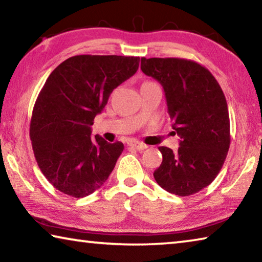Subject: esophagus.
I'll list each match as a JSON object with an SVG mask.
<instances>
[{"label":"esophagus","mask_w":262,"mask_h":262,"mask_svg":"<svg viewBox=\"0 0 262 262\" xmlns=\"http://www.w3.org/2000/svg\"><path fill=\"white\" fill-rule=\"evenodd\" d=\"M129 145H130V147H133V148H135L136 150H139V151H142V150H144V149L148 148L147 144L141 143V142H139V141H133V142H130Z\"/></svg>","instance_id":"34e87169"}]
</instances>
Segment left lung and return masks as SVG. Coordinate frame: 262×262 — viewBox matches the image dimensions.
Here are the masks:
<instances>
[{
    "instance_id": "1",
    "label": "left lung",
    "mask_w": 262,
    "mask_h": 262,
    "mask_svg": "<svg viewBox=\"0 0 262 262\" xmlns=\"http://www.w3.org/2000/svg\"><path fill=\"white\" fill-rule=\"evenodd\" d=\"M141 70L164 89L172 128L180 137L178 151L159 147L163 162L155 180L168 193L188 196L211 184L230 147L228 104L209 70L178 57L141 59Z\"/></svg>"
}]
</instances>
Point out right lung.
<instances>
[{
  "label": "right lung",
  "instance_id": "add662e5",
  "mask_svg": "<svg viewBox=\"0 0 262 262\" xmlns=\"http://www.w3.org/2000/svg\"><path fill=\"white\" fill-rule=\"evenodd\" d=\"M139 64V56L76 55L48 76L35 100L30 137L39 168L57 190L79 199L107 180L123 144L92 137L91 126Z\"/></svg>",
  "mask_w": 262,
  "mask_h": 262
}]
</instances>
